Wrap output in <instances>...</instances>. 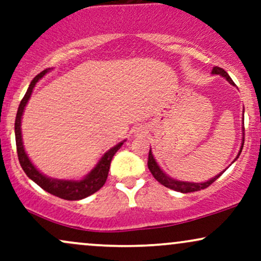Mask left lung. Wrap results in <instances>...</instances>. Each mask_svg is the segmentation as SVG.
<instances>
[{"label":"left lung","instance_id":"obj_1","mask_svg":"<svg viewBox=\"0 0 261 261\" xmlns=\"http://www.w3.org/2000/svg\"><path fill=\"white\" fill-rule=\"evenodd\" d=\"M212 74H218V76H222L227 81H228L230 85L234 86V82H233L232 79H230L229 74L227 73L224 70H222V68H221V67H217V66H216V67H214V70H212ZM243 120H244V119H243ZM242 128H243V131H244V121H243V127H242ZM243 136H244V134H243ZM243 145H244V137H243V141H242L241 149H239L238 154H237V157H236L234 161L238 160L239 154H241L242 149H243ZM147 164H148L149 172H151L152 175L154 176L155 180L160 181L161 184L164 185V187H166V188H169V189H172V190L179 191V193H182V194H185V193H194V191H199V190H201V189H206L207 187H210V185H211L215 180H217V179L220 178L221 175H222V173L224 172V170H226V169H224L222 173H220V174L215 175L214 178H211V179H210V180L203 181V182H193V181L176 180V179H174V178H170L169 175H167L166 173H164L163 170L161 169V167L158 166V163L154 160L153 154H152L151 149H149V153H148V162H147Z\"/></svg>","mask_w":261,"mask_h":261}]
</instances>
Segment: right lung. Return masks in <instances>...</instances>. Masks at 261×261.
Listing matches in <instances>:
<instances>
[{"label":"right lung","instance_id":"add662e5","mask_svg":"<svg viewBox=\"0 0 261 261\" xmlns=\"http://www.w3.org/2000/svg\"><path fill=\"white\" fill-rule=\"evenodd\" d=\"M49 71H51V68H46L43 72H40L38 76L34 77V80L32 81L31 85L28 87V91H27L25 95L23 97L22 101H20L19 107H18L16 122H14V134H16L18 160H19L20 166H22L25 174L28 175V178L32 179L34 182H37L39 187L44 189L45 191H47V193L53 194V195L64 200H82L85 199V197L94 194L95 191L99 190V189L106 184L108 173H109L110 168V162H112L116 151L121 147L122 143L126 140L121 141L118 145H115L114 147L108 149L106 153L101 155V158L98 161V163L95 164L94 168H93L86 176L80 179V180H65V179L50 178V176L43 174V173L32 163L28 154H27L24 145H23L22 128H20V126H22L23 113H24L27 103L31 99L33 89L37 86L39 81L43 79Z\"/></svg>","mask_w":261,"mask_h":261}]
</instances>
